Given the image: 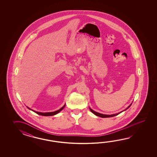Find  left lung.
<instances>
[{"label": "left lung", "instance_id": "1", "mask_svg": "<svg viewBox=\"0 0 157 157\" xmlns=\"http://www.w3.org/2000/svg\"><path fill=\"white\" fill-rule=\"evenodd\" d=\"M131 104H130L128 107H127V108L126 109H125L124 110H127V109L129 108V107H130L131 105ZM90 110H91V112H92V113H93L94 114H95L96 116H98V117H101V118H107V117H114V116H117L118 114H119L121 113V112H120V113H116V114H112V115H107V114H101L99 113H98V112H95L94 110H92L91 109H90ZM124 110H123L122 112H124Z\"/></svg>", "mask_w": 157, "mask_h": 157}]
</instances>
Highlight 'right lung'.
<instances>
[{"label":"right lung","mask_w":157,"mask_h":157,"mask_svg":"<svg viewBox=\"0 0 157 157\" xmlns=\"http://www.w3.org/2000/svg\"><path fill=\"white\" fill-rule=\"evenodd\" d=\"M65 107V105H64L63 107H62L60 109H59V110H56V111H55V112H47V113H42V112H36V111H35V110H33V112H35L37 114H39V115H41V116H54V115H55V114H57V113H58L60 111L62 110ZM30 110H31L30 108H29V107H27Z\"/></svg>","instance_id":"right-lung-1"}]
</instances>
